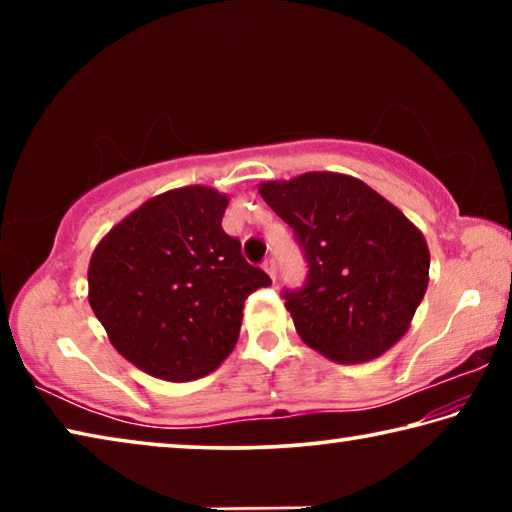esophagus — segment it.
Instances as JSON below:
<instances>
[{
  "label": "esophagus",
  "instance_id": "34e87169",
  "mask_svg": "<svg viewBox=\"0 0 512 512\" xmlns=\"http://www.w3.org/2000/svg\"><path fill=\"white\" fill-rule=\"evenodd\" d=\"M264 271L271 275V280H275V259L273 257L264 259Z\"/></svg>",
  "mask_w": 512,
  "mask_h": 512
}]
</instances>
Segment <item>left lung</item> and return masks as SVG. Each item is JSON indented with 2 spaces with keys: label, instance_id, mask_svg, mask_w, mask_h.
<instances>
[{
  "label": "left lung",
  "instance_id": "obj_1",
  "mask_svg": "<svg viewBox=\"0 0 512 512\" xmlns=\"http://www.w3.org/2000/svg\"><path fill=\"white\" fill-rule=\"evenodd\" d=\"M259 194L309 266L284 305L309 348L336 363L377 359L402 339L429 284L422 232L359 178L311 171Z\"/></svg>",
  "mask_w": 512,
  "mask_h": 512
}]
</instances>
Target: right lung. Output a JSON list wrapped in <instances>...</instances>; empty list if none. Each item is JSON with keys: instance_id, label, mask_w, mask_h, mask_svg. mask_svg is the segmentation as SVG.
I'll return each instance as SVG.
<instances>
[{"instance_id": "1", "label": "right lung", "mask_w": 512, "mask_h": 512, "mask_svg": "<svg viewBox=\"0 0 512 512\" xmlns=\"http://www.w3.org/2000/svg\"><path fill=\"white\" fill-rule=\"evenodd\" d=\"M228 196L192 185L164 192L94 248L90 307L121 357L164 381L210 375L235 350L244 302L271 277L225 235Z\"/></svg>"}]
</instances>
